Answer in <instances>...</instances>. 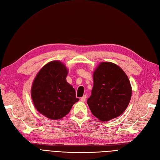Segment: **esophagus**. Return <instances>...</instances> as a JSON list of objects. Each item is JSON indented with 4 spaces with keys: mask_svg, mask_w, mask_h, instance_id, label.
<instances>
[{
    "mask_svg": "<svg viewBox=\"0 0 160 160\" xmlns=\"http://www.w3.org/2000/svg\"><path fill=\"white\" fill-rule=\"evenodd\" d=\"M85 99H86V95L83 96V97H82V98L80 99L81 101H82V102H83V101H85Z\"/></svg>",
    "mask_w": 160,
    "mask_h": 160,
    "instance_id": "1",
    "label": "esophagus"
}]
</instances>
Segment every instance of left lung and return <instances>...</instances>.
I'll return each mask as SVG.
<instances>
[{
    "instance_id": "1",
    "label": "left lung",
    "mask_w": 160,
    "mask_h": 160,
    "mask_svg": "<svg viewBox=\"0 0 160 160\" xmlns=\"http://www.w3.org/2000/svg\"><path fill=\"white\" fill-rule=\"evenodd\" d=\"M93 87L88 99L95 117L107 122L122 115L130 102L132 88L123 69L111 62H101L93 73Z\"/></svg>"
}]
</instances>
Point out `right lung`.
Masks as SVG:
<instances>
[{"label":"right lung","instance_id":"1","mask_svg":"<svg viewBox=\"0 0 160 160\" xmlns=\"http://www.w3.org/2000/svg\"><path fill=\"white\" fill-rule=\"evenodd\" d=\"M68 69L60 61H52L38 72L31 95L36 109L45 117L58 120L69 113L79 101L75 90L66 80Z\"/></svg>","mask_w":160,"mask_h":160}]
</instances>
